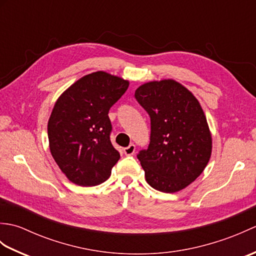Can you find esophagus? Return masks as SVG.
Here are the masks:
<instances>
[{"instance_id":"34e87169","label":"esophagus","mask_w":256,"mask_h":256,"mask_svg":"<svg viewBox=\"0 0 256 256\" xmlns=\"http://www.w3.org/2000/svg\"><path fill=\"white\" fill-rule=\"evenodd\" d=\"M123 153L126 155V156H131V155H133L134 153H135V145L133 144V143H131L130 144L128 148H123Z\"/></svg>"}]
</instances>
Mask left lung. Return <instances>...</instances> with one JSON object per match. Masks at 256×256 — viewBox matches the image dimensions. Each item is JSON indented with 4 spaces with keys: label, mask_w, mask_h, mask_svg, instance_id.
Wrapping results in <instances>:
<instances>
[{
    "label": "left lung",
    "mask_w": 256,
    "mask_h": 256,
    "mask_svg": "<svg viewBox=\"0 0 256 256\" xmlns=\"http://www.w3.org/2000/svg\"><path fill=\"white\" fill-rule=\"evenodd\" d=\"M135 99L150 118V145L138 154L146 182L167 194L186 188L211 156V134L200 103L170 79L142 84Z\"/></svg>",
    "instance_id": "left-lung-1"
}]
</instances>
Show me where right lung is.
Here are the masks:
<instances>
[{
  "mask_svg": "<svg viewBox=\"0 0 256 256\" xmlns=\"http://www.w3.org/2000/svg\"><path fill=\"white\" fill-rule=\"evenodd\" d=\"M128 88V81L104 72L79 79L58 98L48 121L54 160L70 182L96 186L120 160L113 148L108 110Z\"/></svg>",
  "mask_w": 256,
  "mask_h": 256,
  "instance_id": "obj_1",
  "label": "right lung"
}]
</instances>
